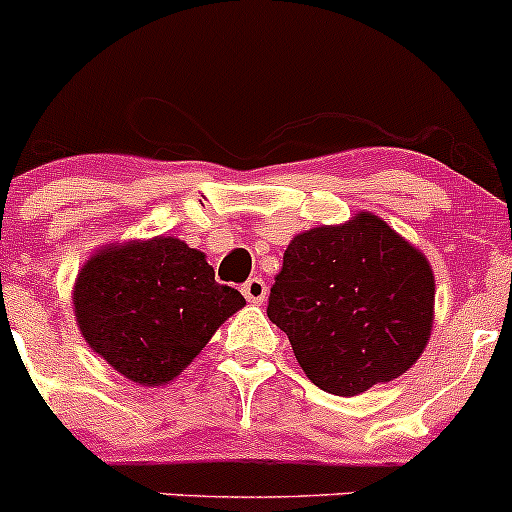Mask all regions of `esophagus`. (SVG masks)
<instances>
[{
	"mask_svg": "<svg viewBox=\"0 0 512 512\" xmlns=\"http://www.w3.org/2000/svg\"><path fill=\"white\" fill-rule=\"evenodd\" d=\"M242 295L247 297V302H252V305H262L267 297V285L262 277H250V280L242 285Z\"/></svg>",
	"mask_w": 512,
	"mask_h": 512,
	"instance_id": "34e87169",
	"label": "esophagus"
}]
</instances>
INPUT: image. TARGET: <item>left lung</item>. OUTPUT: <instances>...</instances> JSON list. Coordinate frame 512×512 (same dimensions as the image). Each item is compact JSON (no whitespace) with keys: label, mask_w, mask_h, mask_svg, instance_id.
I'll list each match as a JSON object with an SVG mask.
<instances>
[{"label":"left lung","mask_w":512,"mask_h":512,"mask_svg":"<svg viewBox=\"0 0 512 512\" xmlns=\"http://www.w3.org/2000/svg\"><path fill=\"white\" fill-rule=\"evenodd\" d=\"M435 277L420 250L372 212L292 237L267 317L325 393H365L415 365L433 330Z\"/></svg>","instance_id":"left-lung-1"}]
</instances>
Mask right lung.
Listing matches in <instances>:
<instances>
[{
	"instance_id": "right-lung-1",
	"label": "right lung",
	"mask_w": 512,
	"mask_h": 512,
	"mask_svg": "<svg viewBox=\"0 0 512 512\" xmlns=\"http://www.w3.org/2000/svg\"><path fill=\"white\" fill-rule=\"evenodd\" d=\"M72 302L87 345L127 380L155 388L200 355L245 297L215 282L205 252L177 237H152L94 252Z\"/></svg>"
}]
</instances>
